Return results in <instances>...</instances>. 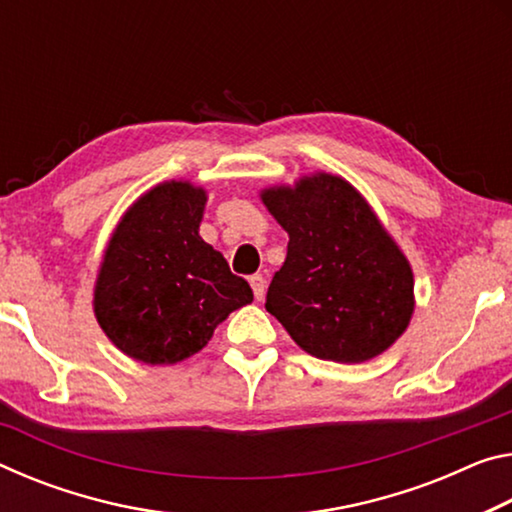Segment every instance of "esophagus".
Instances as JSON below:
<instances>
[{"instance_id": "obj_1", "label": "esophagus", "mask_w": 512, "mask_h": 512, "mask_svg": "<svg viewBox=\"0 0 512 512\" xmlns=\"http://www.w3.org/2000/svg\"><path fill=\"white\" fill-rule=\"evenodd\" d=\"M250 287H253V294L257 300H264V294H266V280L262 278V275L255 273L250 275Z\"/></svg>"}]
</instances>
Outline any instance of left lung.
I'll return each instance as SVG.
<instances>
[{
  "label": "left lung",
  "instance_id": "1",
  "mask_svg": "<svg viewBox=\"0 0 512 512\" xmlns=\"http://www.w3.org/2000/svg\"><path fill=\"white\" fill-rule=\"evenodd\" d=\"M262 202L289 234L266 310L314 358L355 364L387 351L415 312V280L369 202L330 173L271 186Z\"/></svg>",
  "mask_w": 512,
  "mask_h": 512
}]
</instances>
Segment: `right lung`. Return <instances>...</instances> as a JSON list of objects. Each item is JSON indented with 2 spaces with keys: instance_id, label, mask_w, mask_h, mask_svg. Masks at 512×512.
I'll return each mask as SVG.
<instances>
[{
  "instance_id": "add662e5",
  "label": "right lung",
  "mask_w": 512,
  "mask_h": 512,
  "mask_svg": "<svg viewBox=\"0 0 512 512\" xmlns=\"http://www.w3.org/2000/svg\"><path fill=\"white\" fill-rule=\"evenodd\" d=\"M207 193L170 180L134 202L97 273V323L129 358L175 364L202 351L253 289L198 234Z\"/></svg>"
}]
</instances>
